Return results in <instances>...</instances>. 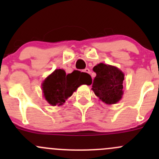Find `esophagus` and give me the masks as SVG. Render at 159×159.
Returning a JSON list of instances; mask_svg holds the SVG:
<instances>
[{"instance_id": "1", "label": "esophagus", "mask_w": 159, "mask_h": 159, "mask_svg": "<svg viewBox=\"0 0 159 159\" xmlns=\"http://www.w3.org/2000/svg\"><path fill=\"white\" fill-rule=\"evenodd\" d=\"M84 72H86V73H89V74H91V70H90L89 68H85V69L84 70Z\"/></svg>"}]
</instances>
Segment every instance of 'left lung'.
<instances>
[{"label": "left lung", "mask_w": 159, "mask_h": 159, "mask_svg": "<svg viewBox=\"0 0 159 159\" xmlns=\"http://www.w3.org/2000/svg\"><path fill=\"white\" fill-rule=\"evenodd\" d=\"M96 77L92 89L100 100L108 105L116 104L123 95L124 74L118 68L100 63L93 68Z\"/></svg>", "instance_id": "1"}]
</instances>
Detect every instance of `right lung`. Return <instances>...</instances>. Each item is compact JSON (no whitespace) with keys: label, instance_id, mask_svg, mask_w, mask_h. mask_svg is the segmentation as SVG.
<instances>
[{"label":"right lung","instance_id":"add662e5","mask_svg":"<svg viewBox=\"0 0 159 159\" xmlns=\"http://www.w3.org/2000/svg\"><path fill=\"white\" fill-rule=\"evenodd\" d=\"M89 74L74 70L66 75L63 69H56L42 83V90L46 101L52 106L62 105L81 84H91Z\"/></svg>","mask_w":159,"mask_h":159}]
</instances>
